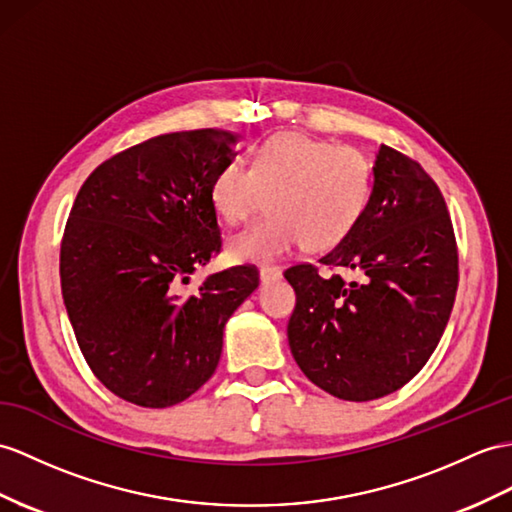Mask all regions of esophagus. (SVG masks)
Wrapping results in <instances>:
<instances>
[{
    "label": "esophagus",
    "mask_w": 512,
    "mask_h": 512,
    "mask_svg": "<svg viewBox=\"0 0 512 512\" xmlns=\"http://www.w3.org/2000/svg\"><path fill=\"white\" fill-rule=\"evenodd\" d=\"M282 278L280 267H263L260 269V282L263 284H273Z\"/></svg>",
    "instance_id": "34e87169"
}]
</instances>
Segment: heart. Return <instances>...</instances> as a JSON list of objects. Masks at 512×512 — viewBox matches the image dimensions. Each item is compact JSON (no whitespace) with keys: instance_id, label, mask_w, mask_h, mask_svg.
<instances>
[{"instance_id":"1","label":"heart","mask_w":512,"mask_h":512,"mask_svg":"<svg viewBox=\"0 0 512 512\" xmlns=\"http://www.w3.org/2000/svg\"><path fill=\"white\" fill-rule=\"evenodd\" d=\"M371 171L350 145H332L304 132H280L260 143L249 160H228L210 184V202L228 226L252 219L263 202L269 215L234 234L228 258L239 265H265L304 249L339 245L367 206Z\"/></svg>"}]
</instances>
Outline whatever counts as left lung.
Here are the masks:
<instances>
[{
	"label": "left lung",
	"mask_w": 512,
	"mask_h": 512,
	"mask_svg": "<svg viewBox=\"0 0 512 512\" xmlns=\"http://www.w3.org/2000/svg\"><path fill=\"white\" fill-rule=\"evenodd\" d=\"M371 193L352 232L321 265L352 271L319 276L286 269L297 304L291 354L319 389L369 402L413 380L439 345L458 286V254L439 186L415 160L382 145Z\"/></svg>",
	"instance_id": "obj_1"
}]
</instances>
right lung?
Segmentation results:
<instances>
[{
	"instance_id": "right-lung-1",
	"label": "right lung",
	"mask_w": 512,
	"mask_h": 512,
	"mask_svg": "<svg viewBox=\"0 0 512 512\" xmlns=\"http://www.w3.org/2000/svg\"><path fill=\"white\" fill-rule=\"evenodd\" d=\"M239 134L171 132L102 162L71 208L60 286L91 371L121 400L145 408L184 402L213 376L223 328L258 289L252 267L182 284L219 247L210 202L215 173Z\"/></svg>"
}]
</instances>
